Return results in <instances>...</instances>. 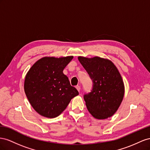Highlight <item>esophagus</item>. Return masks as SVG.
<instances>
[{
    "label": "esophagus",
    "instance_id": "obj_1",
    "mask_svg": "<svg viewBox=\"0 0 150 150\" xmlns=\"http://www.w3.org/2000/svg\"><path fill=\"white\" fill-rule=\"evenodd\" d=\"M76 88L77 89V91H78L79 92H80V85H76Z\"/></svg>",
    "mask_w": 150,
    "mask_h": 150
}]
</instances>
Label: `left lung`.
Wrapping results in <instances>:
<instances>
[{
    "label": "left lung",
    "instance_id": "8db88e82",
    "mask_svg": "<svg viewBox=\"0 0 150 150\" xmlns=\"http://www.w3.org/2000/svg\"><path fill=\"white\" fill-rule=\"evenodd\" d=\"M78 59L92 80L91 92L83 95L89 112L98 119L112 116L125 94L123 81L116 67L109 59L97 57Z\"/></svg>",
    "mask_w": 150,
    "mask_h": 150
}]
</instances>
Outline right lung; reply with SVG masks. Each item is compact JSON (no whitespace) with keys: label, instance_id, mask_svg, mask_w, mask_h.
<instances>
[{"label":"right lung","instance_id":"obj_1","mask_svg":"<svg viewBox=\"0 0 150 150\" xmlns=\"http://www.w3.org/2000/svg\"><path fill=\"white\" fill-rule=\"evenodd\" d=\"M73 58H42L34 64L25 76V95L34 109L42 116H58L72 98L79 94L63 73Z\"/></svg>","mask_w":150,"mask_h":150}]
</instances>
